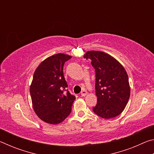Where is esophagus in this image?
<instances>
[{"mask_svg":"<svg viewBox=\"0 0 154 154\" xmlns=\"http://www.w3.org/2000/svg\"><path fill=\"white\" fill-rule=\"evenodd\" d=\"M87 94H88L87 91H85V90H82V92H81V95H82V96H86V95H87Z\"/></svg>","mask_w":154,"mask_h":154,"instance_id":"esophagus-1","label":"esophagus"}]
</instances>
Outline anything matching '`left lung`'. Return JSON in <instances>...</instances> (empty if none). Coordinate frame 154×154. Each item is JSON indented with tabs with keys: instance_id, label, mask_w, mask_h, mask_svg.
I'll list each match as a JSON object with an SVG mask.
<instances>
[{
	"instance_id": "obj_1",
	"label": "left lung",
	"mask_w": 154,
	"mask_h": 154,
	"mask_svg": "<svg viewBox=\"0 0 154 154\" xmlns=\"http://www.w3.org/2000/svg\"><path fill=\"white\" fill-rule=\"evenodd\" d=\"M83 58L90 60L96 72L98 102L93 111L105 119L119 116L126 107L130 94L126 70L116 58L105 52L88 51Z\"/></svg>"
}]
</instances>
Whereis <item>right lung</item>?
Listing matches in <instances>:
<instances>
[{
  "instance_id": "add662e5",
  "label": "right lung",
  "mask_w": 154,
  "mask_h": 154,
  "mask_svg": "<svg viewBox=\"0 0 154 154\" xmlns=\"http://www.w3.org/2000/svg\"><path fill=\"white\" fill-rule=\"evenodd\" d=\"M72 58L57 54L44 60L34 72L30 86L32 107L41 120L50 124L63 122L71 111L75 97L69 91L64 79L63 66Z\"/></svg>"
}]
</instances>
